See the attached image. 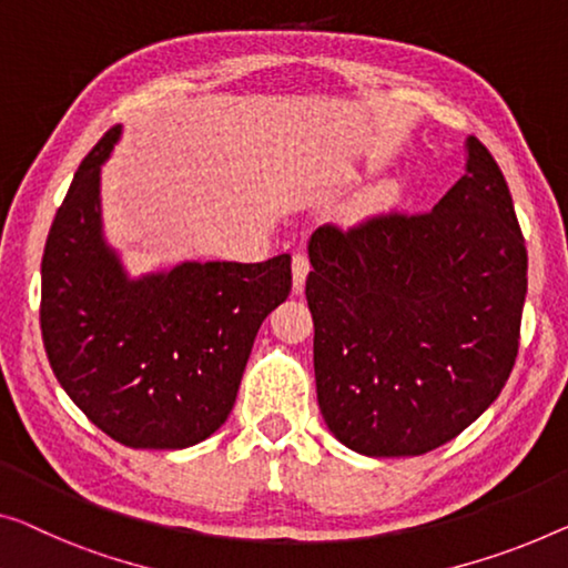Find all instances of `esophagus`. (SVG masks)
<instances>
[{"mask_svg":"<svg viewBox=\"0 0 568 568\" xmlns=\"http://www.w3.org/2000/svg\"><path fill=\"white\" fill-rule=\"evenodd\" d=\"M308 270H311V262L306 257V252L295 250L293 252V285H295V293L303 291V283H306Z\"/></svg>","mask_w":568,"mask_h":568,"instance_id":"1","label":"esophagus"}]
</instances>
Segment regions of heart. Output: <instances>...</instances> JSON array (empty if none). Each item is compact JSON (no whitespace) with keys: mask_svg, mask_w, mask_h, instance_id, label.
I'll return each instance as SVG.
<instances>
[{"mask_svg":"<svg viewBox=\"0 0 568 568\" xmlns=\"http://www.w3.org/2000/svg\"><path fill=\"white\" fill-rule=\"evenodd\" d=\"M383 201H387V191H375V193H372V196H369L372 206H379V203H383Z\"/></svg>","mask_w":568,"mask_h":568,"instance_id":"1","label":"heart"}]
</instances>
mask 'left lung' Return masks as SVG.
Listing matches in <instances>:
<instances>
[{
    "label": "left lung",
    "mask_w": 568,
    "mask_h": 568,
    "mask_svg": "<svg viewBox=\"0 0 568 568\" xmlns=\"http://www.w3.org/2000/svg\"><path fill=\"white\" fill-rule=\"evenodd\" d=\"M318 408L365 456H418L477 420L520 346L528 252L505 175L477 138L426 214L318 226L308 242Z\"/></svg>",
    "instance_id": "obj_1"
}]
</instances>
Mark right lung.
<instances>
[{
	"label": "right lung",
	"instance_id": "1",
	"mask_svg": "<svg viewBox=\"0 0 568 568\" xmlns=\"http://www.w3.org/2000/svg\"><path fill=\"white\" fill-rule=\"evenodd\" d=\"M122 126L83 158L42 252L40 328L68 397L132 448H185L234 408L262 321L291 293V255L183 262L130 281L101 234L99 181Z\"/></svg>",
	"mask_w": 568,
	"mask_h": 568
}]
</instances>
